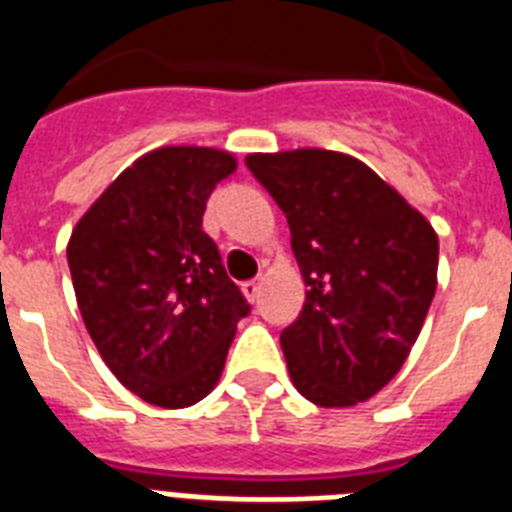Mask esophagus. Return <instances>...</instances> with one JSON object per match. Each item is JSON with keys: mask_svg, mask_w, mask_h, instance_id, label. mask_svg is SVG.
I'll return each instance as SVG.
<instances>
[{"mask_svg": "<svg viewBox=\"0 0 512 512\" xmlns=\"http://www.w3.org/2000/svg\"><path fill=\"white\" fill-rule=\"evenodd\" d=\"M242 292H244V297L249 299V302H255L257 294H260V281H257V278H252V281H244Z\"/></svg>", "mask_w": 512, "mask_h": 512, "instance_id": "esophagus-1", "label": "esophagus"}]
</instances>
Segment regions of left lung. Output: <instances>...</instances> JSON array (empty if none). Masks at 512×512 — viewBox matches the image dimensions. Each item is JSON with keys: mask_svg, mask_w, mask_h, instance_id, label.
Here are the masks:
<instances>
[{"mask_svg": "<svg viewBox=\"0 0 512 512\" xmlns=\"http://www.w3.org/2000/svg\"><path fill=\"white\" fill-rule=\"evenodd\" d=\"M286 213L305 305L281 331L297 392L318 407L371 400L402 368L436 292L439 236L365 162L331 149L247 155Z\"/></svg>", "mask_w": 512, "mask_h": 512, "instance_id": "8db88e82", "label": "left lung"}]
</instances>
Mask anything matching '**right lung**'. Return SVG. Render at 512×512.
<instances>
[{
    "mask_svg": "<svg viewBox=\"0 0 512 512\" xmlns=\"http://www.w3.org/2000/svg\"><path fill=\"white\" fill-rule=\"evenodd\" d=\"M234 170L223 149H152L70 234V276L91 342L149 405L178 410L213 392L249 313L202 231L207 199Z\"/></svg>",
    "mask_w": 512,
    "mask_h": 512,
    "instance_id": "1",
    "label": "right lung"
}]
</instances>
